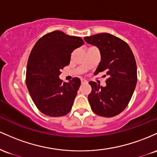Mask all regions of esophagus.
<instances>
[{
	"label": "esophagus",
	"mask_w": 157,
	"mask_h": 157,
	"mask_svg": "<svg viewBox=\"0 0 157 157\" xmlns=\"http://www.w3.org/2000/svg\"><path fill=\"white\" fill-rule=\"evenodd\" d=\"M81 82H82V84H83L87 83V81H86L85 79H81Z\"/></svg>",
	"instance_id": "34e87169"
}]
</instances>
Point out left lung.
<instances>
[{
  "instance_id": "obj_1",
  "label": "left lung",
  "mask_w": 157,
  "mask_h": 157,
  "mask_svg": "<svg viewBox=\"0 0 157 157\" xmlns=\"http://www.w3.org/2000/svg\"><path fill=\"white\" fill-rule=\"evenodd\" d=\"M84 39L96 46L101 54V61L94 74L105 71L108 76L105 87L89 82L92 87L88 95L91 109L101 117H115L125 109L136 85L134 56L126 42L109 33H99Z\"/></svg>"
}]
</instances>
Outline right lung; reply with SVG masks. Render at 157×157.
<instances>
[{
	"instance_id": "obj_1",
	"label": "right lung",
	"mask_w": 157,
	"mask_h": 157,
	"mask_svg": "<svg viewBox=\"0 0 157 157\" xmlns=\"http://www.w3.org/2000/svg\"><path fill=\"white\" fill-rule=\"evenodd\" d=\"M84 44L80 37L56 30L41 37L33 47L26 67V83L33 102L45 115L62 117L71 110L81 80L73 78L62 82L59 75L70 64L72 52Z\"/></svg>"
}]
</instances>
